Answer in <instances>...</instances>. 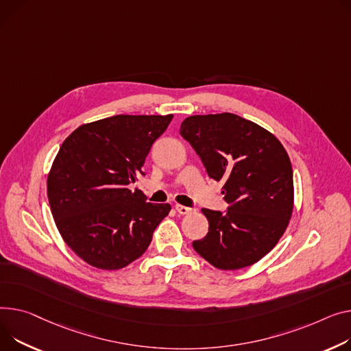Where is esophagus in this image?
I'll return each mask as SVG.
<instances>
[{"instance_id": "esophagus-1", "label": "esophagus", "mask_w": 351, "mask_h": 351, "mask_svg": "<svg viewBox=\"0 0 351 351\" xmlns=\"http://www.w3.org/2000/svg\"><path fill=\"white\" fill-rule=\"evenodd\" d=\"M176 212L179 213V215H191L192 212H193V208H191V207H186V206H182V204H176Z\"/></svg>"}]
</instances>
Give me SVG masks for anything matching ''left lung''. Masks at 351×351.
I'll list each match as a JSON object with an SVG mask.
<instances>
[{"label":"left lung","instance_id":"left-lung-1","mask_svg":"<svg viewBox=\"0 0 351 351\" xmlns=\"http://www.w3.org/2000/svg\"><path fill=\"white\" fill-rule=\"evenodd\" d=\"M180 135L207 175L223 180L227 212L202 208L208 220L193 248L213 267L232 271L258 263L282 237L293 210V173L278 138L231 112L192 115Z\"/></svg>","mask_w":351,"mask_h":351}]
</instances>
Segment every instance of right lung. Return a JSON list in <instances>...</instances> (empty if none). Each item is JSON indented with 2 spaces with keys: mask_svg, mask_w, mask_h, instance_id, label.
Instances as JSON below:
<instances>
[{
  "mask_svg": "<svg viewBox=\"0 0 351 351\" xmlns=\"http://www.w3.org/2000/svg\"><path fill=\"white\" fill-rule=\"evenodd\" d=\"M173 115H114L80 125L60 147L48 175V199L64 243L106 271L141 256L168 203H147L128 184L144 175L149 149Z\"/></svg>",
  "mask_w": 351,
  "mask_h": 351,
  "instance_id": "add662e5",
  "label": "right lung"
}]
</instances>
